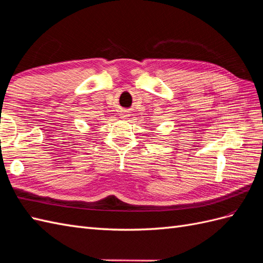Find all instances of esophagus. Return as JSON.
I'll use <instances>...</instances> for the list:
<instances>
[{
  "label": "esophagus",
  "instance_id": "1",
  "mask_svg": "<svg viewBox=\"0 0 263 263\" xmlns=\"http://www.w3.org/2000/svg\"><path fill=\"white\" fill-rule=\"evenodd\" d=\"M127 116H129V114L126 113V111H125V110H122V111H121V118H122V119H125Z\"/></svg>",
  "mask_w": 263,
  "mask_h": 263
}]
</instances>
